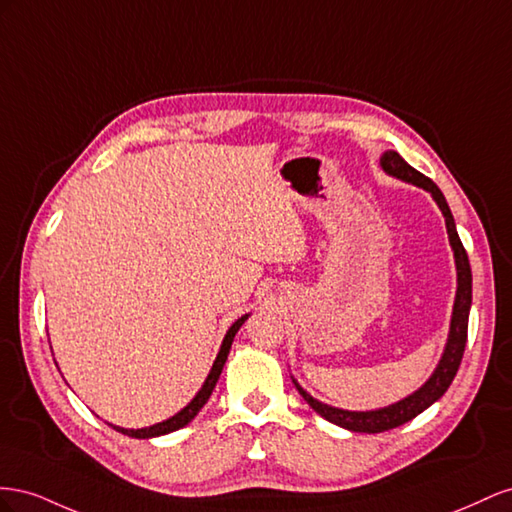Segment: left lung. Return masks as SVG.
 Here are the masks:
<instances>
[{
  "label": "left lung",
  "instance_id": "obj_1",
  "mask_svg": "<svg viewBox=\"0 0 512 512\" xmlns=\"http://www.w3.org/2000/svg\"><path fill=\"white\" fill-rule=\"evenodd\" d=\"M382 167L386 173L394 175V178L412 182L420 188H425L433 195V199L440 206L444 218H446V229H448V238H450V246L455 251V264H457V298H455V309H452V321H450V334H448V343L444 349V356L437 364L435 373L431 375L429 382L422 386L420 390H416L410 397L384 407V410H375V412H347V410H339V407H330L326 403H319L317 399H313L309 392L302 390L296 384L298 392L302 394V399L309 403L313 410L326 418L328 422H334L343 429L356 431V433H382L394 427H401L403 422L416 418L420 412H425L429 405H433L442 394L448 390V386L455 379L459 364L465 352V341H467V317H470V304H472V270H470V259H467L465 248L459 240V233L455 227V218L450 214L448 203L442 195L440 188L435 186V182L431 178H427L425 173L416 171L412 165H407L405 160L397 154V152H386L382 156Z\"/></svg>",
  "mask_w": 512,
  "mask_h": 512
}]
</instances>
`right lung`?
<instances>
[{
  "mask_svg": "<svg viewBox=\"0 0 512 512\" xmlns=\"http://www.w3.org/2000/svg\"><path fill=\"white\" fill-rule=\"evenodd\" d=\"M246 319H248V315L240 317V319L236 321V324H233V326L227 330L225 339H223V345H221V352H218V356H216V360H214V364H212V371H210V375H208V379H206V384L201 386V390L197 392V397H195L191 403H188L182 412L171 416L169 420H163V422H158V425L145 427V429H120V427H113V429L124 433V435H128V437H139V440H145V437L165 435V433H171V431H178V429L186 427L188 422H191V420L199 414L201 407L208 403L210 394H212V390H214V386H216V382H218V377H221V371H223V367H225V360H227V356H229V349H231L233 337H236V332L240 330V326L244 324Z\"/></svg>",
  "mask_w": 512,
  "mask_h": 512,
  "instance_id": "1",
  "label": "right lung"
}]
</instances>
